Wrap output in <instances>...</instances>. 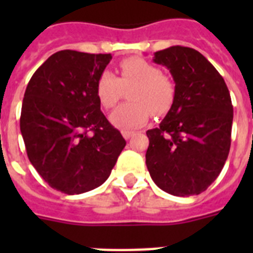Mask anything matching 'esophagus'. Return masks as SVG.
<instances>
[{
	"instance_id": "1",
	"label": "esophagus",
	"mask_w": 253,
	"mask_h": 253,
	"mask_svg": "<svg viewBox=\"0 0 253 253\" xmlns=\"http://www.w3.org/2000/svg\"><path fill=\"white\" fill-rule=\"evenodd\" d=\"M122 135H123V138L126 139V140H128V139H130V138H132V135H134V132H132V131H123Z\"/></svg>"
}]
</instances>
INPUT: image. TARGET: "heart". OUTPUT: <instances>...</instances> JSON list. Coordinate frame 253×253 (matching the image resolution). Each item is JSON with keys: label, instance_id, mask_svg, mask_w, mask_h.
<instances>
[{"label": "heart", "instance_id": "heart-1", "mask_svg": "<svg viewBox=\"0 0 253 253\" xmlns=\"http://www.w3.org/2000/svg\"><path fill=\"white\" fill-rule=\"evenodd\" d=\"M121 76L110 71L99 75L95 90L99 102L106 109L114 107L128 89V99L110 115L111 123L121 130L130 131L143 126L151 113L164 114L174 98V86L162 71L140 57H130L119 65Z\"/></svg>", "mask_w": 253, "mask_h": 253}]
</instances>
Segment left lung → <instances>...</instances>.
I'll return each mask as SVG.
<instances>
[{"mask_svg":"<svg viewBox=\"0 0 253 253\" xmlns=\"http://www.w3.org/2000/svg\"><path fill=\"white\" fill-rule=\"evenodd\" d=\"M154 63L169 69L174 98L166 118L147 131V168L164 192L197 196L215 181L227 160L234 118L230 91L196 49L172 45L155 52Z\"/></svg>","mask_w":253,"mask_h":253,"instance_id":"1","label":"left lung"}]
</instances>
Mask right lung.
<instances>
[{
	"label": "right lung",
	"instance_id": "obj_1",
	"mask_svg": "<svg viewBox=\"0 0 253 253\" xmlns=\"http://www.w3.org/2000/svg\"><path fill=\"white\" fill-rule=\"evenodd\" d=\"M110 53L64 49L37 69L22 102L27 156L51 188L81 194L110 176L126 146L101 111L95 85Z\"/></svg>",
	"mask_w": 253,
	"mask_h": 253
}]
</instances>
